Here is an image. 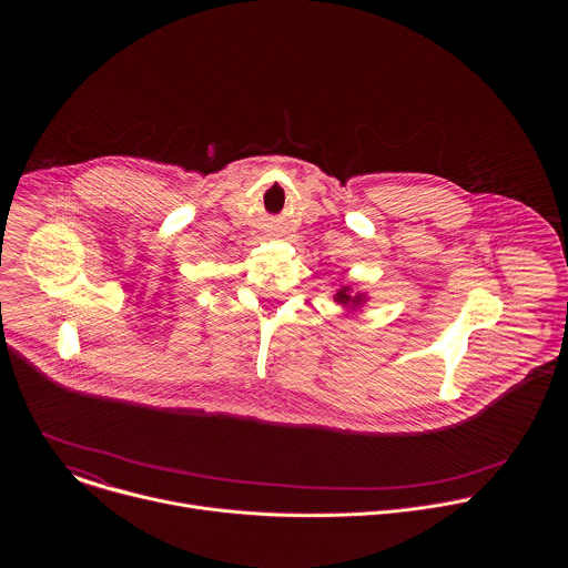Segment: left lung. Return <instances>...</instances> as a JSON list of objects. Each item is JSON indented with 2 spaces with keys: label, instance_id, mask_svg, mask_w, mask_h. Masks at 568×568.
Returning a JSON list of instances; mask_svg holds the SVG:
<instances>
[{
  "label": "left lung",
  "instance_id": "obj_1",
  "mask_svg": "<svg viewBox=\"0 0 568 568\" xmlns=\"http://www.w3.org/2000/svg\"><path fill=\"white\" fill-rule=\"evenodd\" d=\"M347 291H349V288L338 291L334 300H336L338 304H345V306H347V304H354V306H356V304H361V302H363V295H354V297H349V293H347Z\"/></svg>",
  "mask_w": 568,
  "mask_h": 568
}]
</instances>
